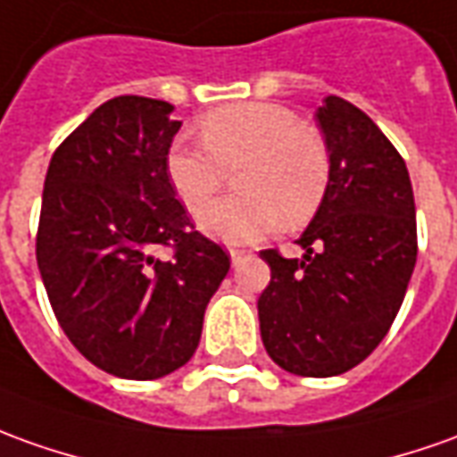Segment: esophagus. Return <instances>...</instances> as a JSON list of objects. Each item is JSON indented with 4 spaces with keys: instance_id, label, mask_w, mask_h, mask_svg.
<instances>
[{
    "instance_id": "34e87169",
    "label": "esophagus",
    "mask_w": 457,
    "mask_h": 457,
    "mask_svg": "<svg viewBox=\"0 0 457 457\" xmlns=\"http://www.w3.org/2000/svg\"><path fill=\"white\" fill-rule=\"evenodd\" d=\"M228 256H231V261L236 263L241 256H246V251H244V248H228Z\"/></svg>"
}]
</instances>
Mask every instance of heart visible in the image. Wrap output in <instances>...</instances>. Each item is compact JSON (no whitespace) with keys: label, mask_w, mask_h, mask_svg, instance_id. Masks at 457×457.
<instances>
[{"label":"heart","mask_w":457,"mask_h":457,"mask_svg":"<svg viewBox=\"0 0 457 457\" xmlns=\"http://www.w3.org/2000/svg\"><path fill=\"white\" fill-rule=\"evenodd\" d=\"M201 141L176 138L166 176L191 213L201 211L234 176L241 194L211 204L198 226L213 238L248 244L283 223L308 221L328 191L330 154L316 129L298 124L278 104H231L204 116Z\"/></svg>","instance_id":"b5f03b06"}]
</instances>
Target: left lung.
<instances>
[{
    "mask_svg": "<svg viewBox=\"0 0 457 457\" xmlns=\"http://www.w3.org/2000/svg\"><path fill=\"white\" fill-rule=\"evenodd\" d=\"M330 154L328 191L295 241L303 259L261 251L270 283L261 338L283 370L341 376L376 351L398 316L418 256L415 201L403 156L341 96L316 112Z\"/></svg>",
    "mask_w": 457,
    "mask_h": 457,
    "instance_id": "left-lung-1",
    "label": "left lung"
}]
</instances>
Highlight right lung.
Segmentation results:
<instances>
[{
	"mask_svg": "<svg viewBox=\"0 0 457 457\" xmlns=\"http://www.w3.org/2000/svg\"><path fill=\"white\" fill-rule=\"evenodd\" d=\"M114 96L59 144L44 179L37 263L59 326L112 376L154 380L196 353L228 253L198 234L166 176L181 121ZM175 251L169 262L155 248Z\"/></svg>",
	"mask_w": 457,
	"mask_h": 457,
	"instance_id": "obj_1",
	"label": "right lung"
}]
</instances>
